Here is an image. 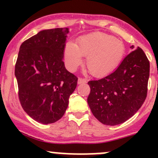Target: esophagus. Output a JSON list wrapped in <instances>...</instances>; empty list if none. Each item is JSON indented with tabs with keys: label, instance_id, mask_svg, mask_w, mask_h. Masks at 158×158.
<instances>
[{
	"label": "esophagus",
	"instance_id": "34e87169",
	"mask_svg": "<svg viewBox=\"0 0 158 158\" xmlns=\"http://www.w3.org/2000/svg\"><path fill=\"white\" fill-rule=\"evenodd\" d=\"M86 82V80L85 79H82V78H79L78 79V84H83Z\"/></svg>",
	"mask_w": 158,
	"mask_h": 158
}]
</instances>
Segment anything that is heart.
<instances>
[{"label":"heart","instance_id":"1","mask_svg":"<svg viewBox=\"0 0 158 158\" xmlns=\"http://www.w3.org/2000/svg\"><path fill=\"white\" fill-rule=\"evenodd\" d=\"M125 47L122 40L101 32L89 33L77 39L76 44L69 41L63 51L67 68L74 71L87 56L89 73L96 77L109 74L118 66L125 55Z\"/></svg>","mask_w":158,"mask_h":158}]
</instances>
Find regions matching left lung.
<instances>
[{
    "mask_svg": "<svg viewBox=\"0 0 158 158\" xmlns=\"http://www.w3.org/2000/svg\"><path fill=\"white\" fill-rule=\"evenodd\" d=\"M149 73V60L137 47L111 74L89 81L87 102L93 115L106 125H119L132 117L145 101Z\"/></svg>",
    "mask_w": 158,
    "mask_h": 158,
    "instance_id": "left-lung-1",
    "label": "left lung"
}]
</instances>
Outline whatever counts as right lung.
<instances>
[{"mask_svg": "<svg viewBox=\"0 0 158 158\" xmlns=\"http://www.w3.org/2000/svg\"><path fill=\"white\" fill-rule=\"evenodd\" d=\"M68 28L44 30L21 44L15 76L22 108L33 120L47 125L60 120L77 85L67 71L63 51Z\"/></svg>", "mask_w": 158, "mask_h": 158, "instance_id": "1", "label": "right lung"}]
</instances>
